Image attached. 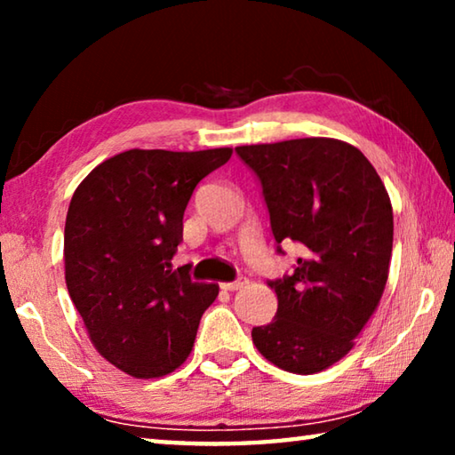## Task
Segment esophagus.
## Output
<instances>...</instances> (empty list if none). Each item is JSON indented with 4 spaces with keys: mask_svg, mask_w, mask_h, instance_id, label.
<instances>
[{
    "mask_svg": "<svg viewBox=\"0 0 455 455\" xmlns=\"http://www.w3.org/2000/svg\"><path fill=\"white\" fill-rule=\"evenodd\" d=\"M246 283H249V279H244V276H241V279H236L233 283H222L220 287L225 289V291H238V289L246 287Z\"/></svg>",
    "mask_w": 455,
    "mask_h": 455,
    "instance_id": "esophagus-1",
    "label": "esophagus"
}]
</instances>
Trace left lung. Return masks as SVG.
<instances>
[{
  "label": "left lung",
  "instance_id": "8db88e82",
  "mask_svg": "<svg viewBox=\"0 0 455 455\" xmlns=\"http://www.w3.org/2000/svg\"><path fill=\"white\" fill-rule=\"evenodd\" d=\"M263 184L276 243L303 257L268 281L276 315L252 327L260 355L284 371L311 375L335 365L379 307L394 246V209L363 152L337 138L236 146Z\"/></svg>",
  "mask_w": 455,
  "mask_h": 455
}]
</instances>
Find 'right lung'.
<instances>
[{
  "mask_svg": "<svg viewBox=\"0 0 455 455\" xmlns=\"http://www.w3.org/2000/svg\"><path fill=\"white\" fill-rule=\"evenodd\" d=\"M233 148H132L98 164L76 188L64 228L66 284L100 355L136 379L188 359L217 283L172 271L192 190Z\"/></svg>",
  "mask_w": 455,
  "mask_h": 455,
  "instance_id": "right-lung-1",
  "label": "right lung"
}]
</instances>
